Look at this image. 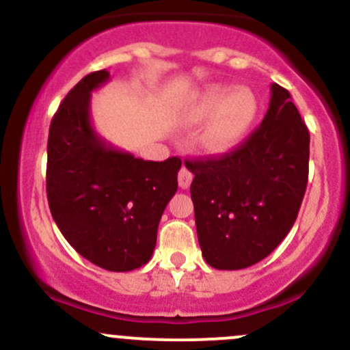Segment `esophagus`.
<instances>
[{"instance_id": "esophagus-1", "label": "esophagus", "mask_w": 350, "mask_h": 350, "mask_svg": "<svg viewBox=\"0 0 350 350\" xmlns=\"http://www.w3.org/2000/svg\"><path fill=\"white\" fill-rule=\"evenodd\" d=\"M178 181H179V186H181L183 189H188L189 186H191V181H193V172L189 171V169L186 167V165H183V167L179 169Z\"/></svg>"}]
</instances>
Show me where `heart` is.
<instances>
[{"instance_id":"b5f03b06","label":"heart","mask_w":350,"mask_h":350,"mask_svg":"<svg viewBox=\"0 0 350 350\" xmlns=\"http://www.w3.org/2000/svg\"><path fill=\"white\" fill-rule=\"evenodd\" d=\"M257 109L259 103L249 88L210 86L193 100L188 120L196 125L210 122L203 133L204 149L227 152L237 147L250 132Z\"/></svg>"}]
</instances>
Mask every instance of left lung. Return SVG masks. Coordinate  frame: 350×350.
I'll list each match as a JSON object with an SVG mask.
<instances>
[{
    "label": "left lung",
    "mask_w": 350,
    "mask_h": 350,
    "mask_svg": "<svg viewBox=\"0 0 350 350\" xmlns=\"http://www.w3.org/2000/svg\"><path fill=\"white\" fill-rule=\"evenodd\" d=\"M310 133L280 84L262 123L232 152L188 161L198 241L215 269H243L291 230L308 183Z\"/></svg>",
    "instance_id": "1"
}]
</instances>
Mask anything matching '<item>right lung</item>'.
Listing matches in <instances>:
<instances>
[{
    "mask_svg": "<svg viewBox=\"0 0 350 350\" xmlns=\"http://www.w3.org/2000/svg\"><path fill=\"white\" fill-rule=\"evenodd\" d=\"M108 70L84 76L51 122L47 200L66 241L90 262L125 273L149 262L157 227L178 191L181 159L144 161L105 142L91 125V93Z\"/></svg>",
    "mask_w": 350,
    "mask_h": 350,
    "instance_id": "add662e5",
    "label": "right lung"
}]
</instances>
